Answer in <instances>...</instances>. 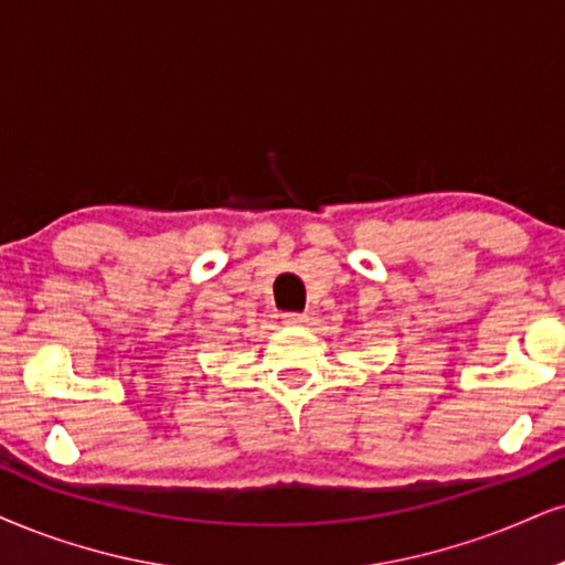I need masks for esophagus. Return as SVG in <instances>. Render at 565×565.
I'll return each mask as SVG.
<instances>
[{
  "instance_id": "1",
  "label": "esophagus",
  "mask_w": 565,
  "mask_h": 565,
  "mask_svg": "<svg viewBox=\"0 0 565 565\" xmlns=\"http://www.w3.org/2000/svg\"><path fill=\"white\" fill-rule=\"evenodd\" d=\"M282 322L288 327H303L306 322H309V317L306 315H298V311H285L282 315Z\"/></svg>"
}]
</instances>
